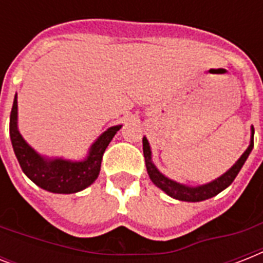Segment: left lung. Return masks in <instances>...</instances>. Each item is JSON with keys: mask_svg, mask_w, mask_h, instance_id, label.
Listing matches in <instances>:
<instances>
[{"mask_svg": "<svg viewBox=\"0 0 263 263\" xmlns=\"http://www.w3.org/2000/svg\"><path fill=\"white\" fill-rule=\"evenodd\" d=\"M254 147V128H251V140H250V146L247 147L241 157L236 161V164L233 165L232 168L229 169L228 172H225L224 175L220 176L218 179L213 180L212 183L203 184L199 187H188L184 184L176 183L173 180L168 179L166 176L156 168V165L153 164L152 161V150H150V144H148L147 139L143 138V154L144 161H146V168H147V173L150 176V179L157 187L161 188L162 191L166 192L169 196H172L175 199L184 200V202H200V200L209 199L216 196L217 194H220L222 190L229 187L237 173L240 172L241 166L245 165L246 160L249 158L250 153Z\"/></svg>", "mask_w": 263, "mask_h": 263, "instance_id": "1", "label": "left lung"}]
</instances>
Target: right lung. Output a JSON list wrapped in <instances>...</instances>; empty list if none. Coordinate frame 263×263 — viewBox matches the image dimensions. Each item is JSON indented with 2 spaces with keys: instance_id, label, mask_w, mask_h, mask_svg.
Returning <instances> with one entry per match:
<instances>
[{
  "instance_id": "right-lung-1",
  "label": "right lung",
  "mask_w": 263,
  "mask_h": 263,
  "mask_svg": "<svg viewBox=\"0 0 263 263\" xmlns=\"http://www.w3.org/2000/svg\"><path fill=\"white\" fill-rule=\"evenodd\" d=\"M120 128L121 125H115L103 132L92 143L86 160H47L28 146L20 135L17 129V98L14 95L13 106L10 111L9 135L22 171L31 181L54 194H73L87 188L97 180L101 171L103 153Z\"/></svg>"
}]
</instances>
